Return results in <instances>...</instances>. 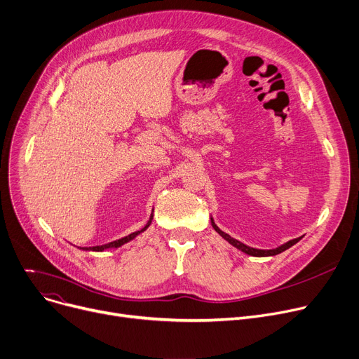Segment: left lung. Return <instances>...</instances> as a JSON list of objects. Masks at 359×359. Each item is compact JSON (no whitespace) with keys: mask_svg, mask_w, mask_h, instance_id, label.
Wrapping results in <instances>:
<instances>
[{"mask_svg":"<svg viewBox=\"0 0 359 359\" xmlns=\"http://www.w3.org/2000/svg\"><path fill=\"white\" fill-rule=\"evenodd\" d=\"M210 224H212L213 229L217 231V232L224 238V240H226L231 245H233L235 248H238V250L245 252V254H248V255H252V257H271V255H277V254L285 251L287 248L293 247L296 243H299V241L302 240V236H300V238H294V240H292V241H289V243H285V244H283V245H280L278 248H274V250H257V248H251V247H248V245L240 243L238 240H233L232 236H229L228 233H225L224 231H221L217 225H215V222H213L212 218H210Z\"/></svg>","mask_w":359,"mask_h":359,"instance_id":"obj_1","label":"left lung"}]
</instances>
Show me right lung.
I'll return each instance as SVG.
<instances>
[{
  "label": "right lung",
  "instance_id": "right-lung-1",
  "mask_svg": "<svg viewBox=\"0 0 359 359\" xmlns=\"http://www.w3.org/2000/svg\"><path fill=\"white\" fill-rule=\"evenodd\" d=\"M151 221H153V213L150 215V219H149V222H147V225L142 228V229H140V231H135V232H133V233H130V235H127V236H124V238H121V240H116V241H112V243H109V244H104V245H97V247H86V248H82V250H85V251H104V250H108V248H119L121 245H124V244H127V243H130L131 240H134V238L137 236V235H140L141 232H144L150 225H151Z\"/></svg>",
  "mask_w": 359,
  "mask_h": 359
}]
</instances>
